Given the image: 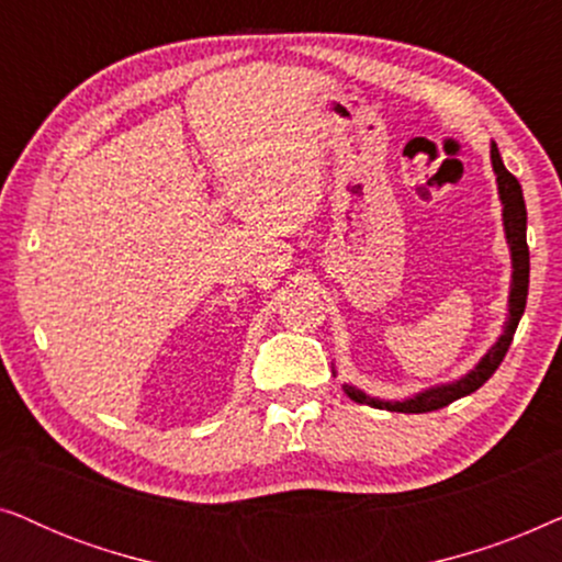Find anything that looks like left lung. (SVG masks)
<instances>
[{"label": "left lung", "mask_w": 562, "mask_h": 562, "mask_svg": "<svg viewBox=\"0 0 562 562\" xmlns=\"http://www.w3.org/2000/svg\"><path fill=\"white\" fill-rule=\"evenodd\" d=\"M491 164H494V173H496V183H498V199L504 204V233H506V243H509L512 250V291H509V317H506L504 325V335L498 337L494 348H491L486 356L479 360V366L473 368L471 373H465L463 379L452 381V383H442V386H432L427 391H419L404 402H381V398H373L363 394V391L356 386H348L345 383L342 391L348 394L352 402L358 404H368L375 406V409H389V412H404V414H425V412H435L442 409L458 398H463L473 391H479L483 383H486L502 360L509 350V345L514 340V333H517V325L525 314L527 306V291H529V248H527V206H525V196H521V187L514 176L506 171V166L502 164V156H498L496 143H491Z\"/></svg>", "instance_id": "8db88e82"}]
</instances>
